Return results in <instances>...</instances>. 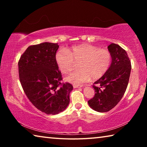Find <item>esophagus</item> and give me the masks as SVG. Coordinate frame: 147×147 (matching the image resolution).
<instances>
[{
	"label": "esophagus",
	"instance_id": "obj_1",
	"mask_svg": "<svg viewBox=\"0 0 147 147\" xmlns=\"http://www.w3.org/2000/svg\"><path fill=\"white\" fill-rule=\"evenodd\" d=\"M82 86H78V85H73V88H82Z\"/></svg>",
	"mask_w": 147,
	"mask_h": 147
}]
</instances>
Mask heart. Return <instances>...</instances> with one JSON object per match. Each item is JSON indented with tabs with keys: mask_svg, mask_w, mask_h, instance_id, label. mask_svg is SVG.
<instances>
[{
	"mask_svg": "<svg viewBox=\"0 0 147 147\" xmlns=\"http://www.w3.org/2000/svg\"><path fill=\"white\" fill-rule=\"evenodd\" d=\"M56 63L62 73L71 72L78 63L79 69L71 73L66 80L80 85L92 80L100 78L109 68L111 63V53L106 49L89 44L73 47L66 51L59 50L55 56Z\"/></svg>",
	"mask_w": 147,
	"mask_h": 147,
	"instance_id": "heart-1",
	"label": "heart"
}]
</instances>
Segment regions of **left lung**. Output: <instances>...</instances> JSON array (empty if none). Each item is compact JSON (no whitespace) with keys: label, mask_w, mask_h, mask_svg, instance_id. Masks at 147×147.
<instances>
[{"label":"left lung","mask_w":147,"mask_h":147,"mask_svg":"<svg viewBox=\"0 0 147 147\" xmlns=\"http://www.w3.org/2000/svg\"><path fill=\"white\" fill-rule=\"evenodd\" d=\"M111 63L108 71L93 85L95 94L88 100L89 106L98 112H107L123 98L127 88L131 72V61L125 50L119 45L108 47Z\"/></svg>","instance_id":"obj_1"}]
</instances>
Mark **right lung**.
<instances>
[{
  "instance_id": "obj_1",
  "label": "right lung",
  "mask_w": 147,
  "mask_h": 147,
  "mask_svg": "<svg viewBox=\"0 0 147 147\" xmlns=\"http://www.w3.org/2000/svg\"><path fill=\"white\" fill-rule=\"evenodd\" d=\"M58 43L45 42L28 47L18 63L21 86L32 104L42 112L56 115L68 106L73 87L61 84L55 56Z\"/></svg>"
}]
</instances>
